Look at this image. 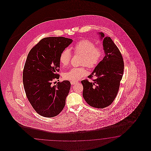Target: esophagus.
<instances>
[{
	"label": "esophagus",
	"mask_w": 151,
	"mask_h": 151,
	"mask_svg": "<svg viewBox=\"0 0 151 151\" xmlns=\"http://www.w3.org/2000/svg\"><path fill=\"white\" fill-rule=\"evenodd\" d=\"M71 85H75V84H76V83H78V81H71Z\"/></svg>",
	"instance_id": "34e87169"
}]
</instances>
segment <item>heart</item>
<instances>
[{
    "label": "heart",
    "mask_w": 151,
    "mask_h": 151,
    "mask_svg": "<svg viewBox=\"0 0 151 151\" xmlns=\"http://www.w3.org/2000/svg\"><path fill=\"white\" fill-rule=\"evenodd\" d=\"M74 54H81L80 64L82 67L73 68L66 71L63 77L66 80L76 81L87 75L86 66L90 69H93L100 63L104 56L102 49L96 46L89 40L83 39L78 42L73 47ZM72 58V54L69 49L66 48L61 51L59 56L60 63L63 66L69 65Z\"/></svg>",
    "instance_id": "obj_1"
}]
</instances>
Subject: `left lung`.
<instances>
[{"mask_svg":"<svg viewBox=\"0 0 151 151\" xmlns=\"http://www.w3.org/2000/svg\"><path fill=\"white\" fill-rule=\"evenodd\" d=\"M100 34L102 39L104 37L105 56L87 77L92 79L95 76L96 79L92 82L85 79L81 83L83 97L87 104L95 108L104 109L110 106L117 95L124 74V62L120 51L111 37H105L103 32Z\"/></svg>","mask_w":151,"mask_h":151,"instance_id":"8db88e82","label":"left lung"}]
</instances>
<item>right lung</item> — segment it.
<instances>
[{"mask_svg": "<svg viewBox=\"0 0 151 151\" xmlns=\"http://www.w3.org/2000/svg\"><path fill=\"white\" fill-rule=\"evenodd\" d=\"M72 42L65 37H45L27 55L23 69L24 90L33 109L43 117H55L65 105L70 82L58 81L54 86L52 83L60 78V54Z\"/></svg>", "mask_w": 151, "mask_h": 151, "instance_id": "obj_1", "label": "right lung"}]
</instances>
